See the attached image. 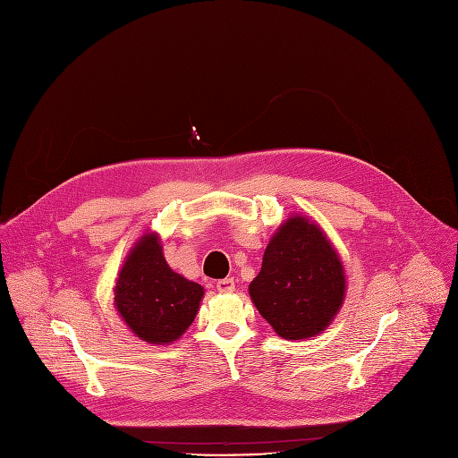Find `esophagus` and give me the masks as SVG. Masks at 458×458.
<instances>
[{
    "mask_svg": "<svg viewBox=\"0 0 458 458\" xmlns=\"http://www.w3.org/2000/svg\"><path fill=\"white\" fill-rule=\"evenodd\" d=\"M216 290L220 293H231L234 290V278H222V280H218Z\"/></svg>",
    "mask_w": 458,
    "mask_h": 458,
    "instance_id": "esophagus-1",
    "label": "esophagus"
}]
</instances>
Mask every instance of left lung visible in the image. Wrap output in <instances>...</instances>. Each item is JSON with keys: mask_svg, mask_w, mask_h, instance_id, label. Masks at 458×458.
<instances>
[{"mask_svg": "<svg viewBox=\"0 0 458 458\" xmlns=\"http://www.w3.org/2000/svg\"><path fill=\"white\" fill-rule=\"evenodd\" d=\"M346 295L344 264L321 225L292 213L264 251L250 297L276 335L288 341L323 334Z\"/></svg>", "mask_w": 458, "mask_h": 458, "instance_id": "8db88e82", "label": "left lung"}]
</instances>
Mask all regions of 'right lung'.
I'll return each mask as SVG.
<instances>
[{
    "mask_svg": "<svg viewBox=\"0 0 458 458\" xmlns=\"http://www.w3.org/2000/svg\"><path fill=\"white\" fill-rule=\"evenodd\" d=\"M203 293V286L166 264L161 236L147 231L119 269L114 306L135 337L159 346L175 343L187 332Z\"/></svg>",
    "mask_w": 458,
    "mask_h": 458,
    "instance_id": "right-lung-1",
    "label": "right lung"
}]
</instances>
